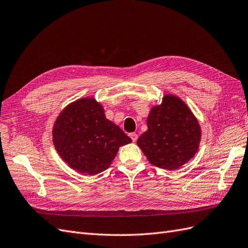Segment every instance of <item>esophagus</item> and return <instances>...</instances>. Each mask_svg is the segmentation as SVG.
I'll list each match as a JSON object with an SVG mask.
<instances>
[{"mask_svg":"<svg viewBox=\"0 0 248 248\" xmlns=\"http://www.w3.org/2000/svg\"><path fill=\"white\" fill-rule=\"evenodd\" d=\"M129 137L131 138L132 141H134V142L137 141V140H138V134H137L136 132H132V133H130V134H129Z\"/></svg>","mask_w":248,"mask_h":248,"instance_id":"34e87169","label":"esophagus"}]
</instances>
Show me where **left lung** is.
I'll return each mask as SVG.
<instances>
[{"mask_svg": "<svg viewBox=\"0 0 248 248\" xmlns=\"http://www.w3.org/2000/svg\"><path fill=\"white\" fill-rule=\"evenodd\" d=\"M148 130L137 144L153 166L177 170L193 158L201 141V127L186 103L167 94L162 102L150 110Z\"/></svg>", "mask_w": 248, "mask_h": 248, "instance_id": "1", "label": "left lung"}]
</instances>
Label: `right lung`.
<instances>
[{
  "label": "right lung",
  "mask_w": 248,
  "mask_h": 248,
  "mask_svg": "<svg viewBox=\"0 0 248 248\" xmlns=\"http://www.w3.org/2000/svg\"><path fill=\"white\" fill-rule=\"evenodd\" d=\"M52 141L61 158L84 175H96L109 168L121 146L131 142L118 125L106 118L93 97L68 104L58 116Z\"/></svg>",
  "instance_id": "right-lung-1"
}]
</instances>
